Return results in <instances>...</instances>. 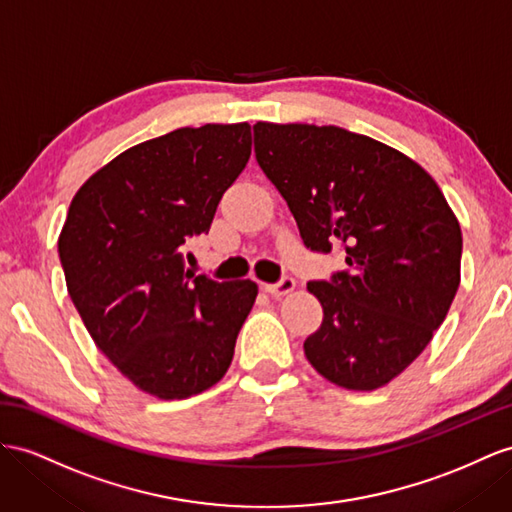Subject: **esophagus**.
Masks as SVG:
<instances>
[{
    "label": "esophagus",
    "instance_id": "obj_1",
    "mask_svg": "<svg viewBox=\"0 0 512 512\" xmlns=\"http://www.w3.org/2000/svg\"><path fill=\"white\" fill-rule=\"evenodd\" d=\"M294 287H296V281L292 277H283L279 283H266L264 290L272 296H285L294 292Z\"/></svg>",
    "mask_w": 512,
    "mask_h": 512
}]
</instances>
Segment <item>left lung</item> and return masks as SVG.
<instances>
[{"instance_id": "8db88e82", "label": "left lung", "mask_w": 512, "mask_h": 512, "mask_svg": "<svg viewBox=\"0 0 512 512\" xmlns=\"http://www.w3.org/2000/svg\"><path fill=\"white\" fill-rule=\"evenodd\" d=\"M255 157L311 251H346L348 270L311 281L320 329L305 357L344 389L385 387L422 355L461 283V225L411 157L335 125L264 123Z\"/></svg>"}]
</instances>
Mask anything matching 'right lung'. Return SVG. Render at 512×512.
Returning a JSON list of instances; mask_svg holds the SVG:
<instances>
[{
  "label": "right lung",
  "instance_id": "add662e5",
  "mask_svg": "<svg viewBox=\"0 0 512 512\" xmlns=\"http://www.w3.org/2000/svg\"><path fill=\"white\" fill-rule=\"evenodd\" d=\"M251 144L248 123L181 127L116 155L73 196L58 238L69 296L149 396L190 398L229 370L257 285L194 274L183 244L212 227Z\"/></svg>",
  "mask_w": 512,
  "mask_h": 512
}]
</instances>
